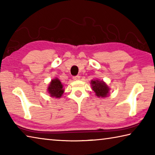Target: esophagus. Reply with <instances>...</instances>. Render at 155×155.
<instances>
[{
    "label": "esophagus",
    "mask_w": 155,
    "mask_h": 155,
    "mask_svg": "<svg viewBox=\"0 0 155 155\" xmlns=\"http://www.w3.org/2000/svg\"><path fill=\"white\" fill-rule=\"evenodd\" d=\"M79 79H80V76L79 75H77V76H74V77H73V80L78 81Z\"/></svg>",
    "instance_id": "1"
}]
</instances>
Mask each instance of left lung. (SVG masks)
<instances>
[{
    "mask_svg": "<svg viewBox=\"0 0 155 155\" xmlns=\"http://www.w3.org/2000/svg\"><path fill=\"white\" fill-rule=\"evenodd\" d=\"M91 86L97 96L106 97L109 93V88L103 81H99L98 80L91 81Z\"/></svg>",
    "mask_w": 155,
    "mask_h": 155,
    "instance_id": "1",
    "label": "left lung"
}]
</instances>
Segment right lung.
Instances as JSON below:
<instances>
[{
	"mask_svg": "<svg viewBox=\"0 0 155 155\" xmlns=\"http://www.w3.org/2000/svg\"><path fill=\"white\" fill-rule=\"evenodd\" d=\"M48 93L51 94V96L55 97V98H60L64 93L63 85L60 81L57 78L53 79L50 83L49 87H48Z\"/></svg>",
	"mask_w": 155,
	"mask_h": 155,
	"instance_id": "1",
	"label": "right lung"
}]
</instances>
